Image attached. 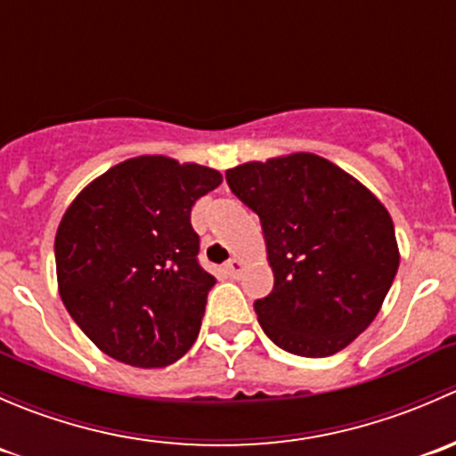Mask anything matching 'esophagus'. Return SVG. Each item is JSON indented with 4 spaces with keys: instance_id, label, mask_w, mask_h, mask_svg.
Instances as JSON below:
<instances>
[{
    "instance_id": "1",
    "label": "esophagus",
    "mask_w": 456,
    "mask_h": 456,
    "mask_svg": "<svg viewBox=\"0 0 456 456\" xmlns=\"http://www.w3.org/2000/svg\"><path fill=\"white\" fill-rule=\"evenodd\" d=\"M224 268H226V274L230 279H237L243 270V261L237 259V256H232V259H230Z\"/></svg>"
}]
</instances>
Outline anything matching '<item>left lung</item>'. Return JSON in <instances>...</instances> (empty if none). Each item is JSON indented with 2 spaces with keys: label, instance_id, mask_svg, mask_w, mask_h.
Wrapping results in <instances>:
<instances>
[{
  "label": "left lung",
  "instance_id": "8db88e82",
  "mask_svg": "<svg viewBox=\"0 0 456 456\" xmlns=\"http://www.w3.org/2000/svg\"><path fill=\"white\" fill-rule=\"evenodd\" d=\"M226 182L264 230L274 288L255 313L265 335L299 357H330L353 344L399 268L386 206L313 152L234 166Z\"/></svg>",
  "mask_w": 456,
  "mask_h": 456
}]
</instances>
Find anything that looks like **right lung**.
<instances>
[{"label":"right lung","instance_id":"right-lung-1","mask_svg":"<svg viewBox=\"0 0 456 456\" xmlns=\"http://www.w3.org/2000/svg\"><path fill=\"white\" fill-rule=\"evenodd\" d=\"M222 182L208 166L142 155L99 175L66 208L55 234L57 288L108 357L164 368L195 344L217 279L197 261L191 210Z\"/></svg>","mask_w":456,"mask_h":456}]
</instances>
